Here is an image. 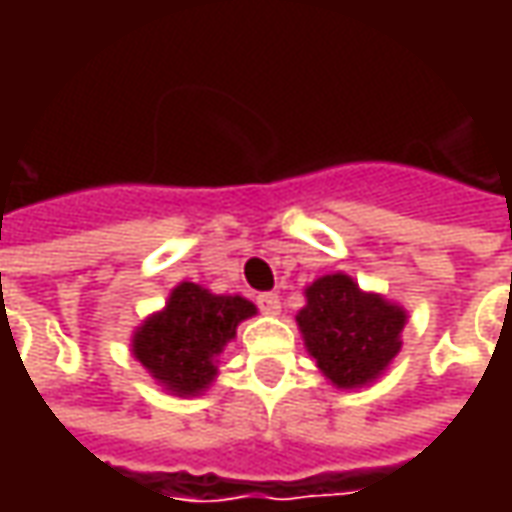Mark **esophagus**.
I'll use <instances>...</instances> for the list:
<instances>
[{"instance_id":"1","label":"esophagus","mask_w":512,"mask_h":512,"mask_svg":"<svg viewBox=\"0 0 512 512\" xmlns=\"http://www.w3.org/2000/svg\"><path fill=\"white\" fill-rule=\"evenodd\" d=\"M256 302H259L262 313H267V316H279V310H282V302H279V296H276V293H262Z\"/></svg>"}]
</instances>
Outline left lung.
I'll return each mask as SVG.
<instances>
[{"mask_svg": "<svg viewBox=\"0 0 512 512\" xmlns=\"http://www.w3.org/2000/svg\"><path fill=\"white\" fill-rule=\"evenodd\" d=\"M296 325L327 382L359 390L382 379L399 356L407 310L382 293L362 290L347 273H327L305 287Z\"/></svg>", "mask_w": 512, "mask_h": 512, "instance_id": "1", "label": "left lung"}]
</instances>
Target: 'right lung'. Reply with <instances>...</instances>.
Returning <instances> with one entry per match:
<instances>
[{
    "label": "right lung",
    "mask_w": 512,
    "mask_h": 512,
    "mask_svg": "<svg viewBox=\"0 0 512 512\" xmlns=\"http://www.w3.org/2000/svg\"><path fill=\"white\" fill-rule=\"evenodd\" d=\"M250 316H256V305L245 296H222L196 282H179L165 307L133 330L130 353L170 396H202L219 376L222 350Z\"/></svg>",
    "instance_id": "1"
}]
</instances>
